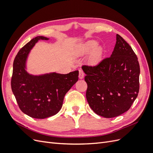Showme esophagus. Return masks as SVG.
Returning <instances> with one entry per match:
<instances>
[{"label": "esophagus", "instance_id": "obj_1", "mask_svg": "<svg viewBox=\"0 0 153 153\" xmlns=\"http://www.w3.org/2000/svg\"><path fill=\"white\" fill-rule=\"evenodd\" d=\"M84 72L83 71L82 69H79V78L80 79H82V78H84Z\"/></svg>", "mask_w": 153, "mask_h": 153}]
</instances>
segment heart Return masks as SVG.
<instances>
[{"label": "heart", "mask_w": 153, "mask_h": 153, "mask_svg": "<svg viewBox=\"0 0 153 153\" xmlns=\"http://www.w3.org/2000/svg\"><path fill=\"white\" fill-rule=\"evenodd\" d=\"M98 45V42L95 40L88 41L85 43L82 44L80 48V52L81 54H87L92 50V52L89 55V61L92 65H97L103 59V48L101 46Z\"/></svg>", "instance_id": "b5f03b06"}]
</instances>
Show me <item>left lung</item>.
Wrapping results in <instances>:
<instances>
[{
	"mask_svg": "<svg viewBox=\"0 0 153 153\" xmlns=\"http://www.w3.org/2000/svg\"><path fill=\"white\" fill-rule=\"evenodd\" d=\"M108 58L96 66H82L86 74V98L100 116L112 118L126 112L139 91L140 66L136 54L121 36Z\"/></svg>",
	"mask_w": 153,
	"mask_h": 153,
	"instance_id": "8db88e82",
	"label": "left lung"
}]
</instances>
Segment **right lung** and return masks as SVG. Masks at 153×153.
<instances>
[{
  "label": "right lung",
  "instance_id": "obj_1",
  "mask_svg": "<svg viewBox=\"0 0 153 153\" xmlns=\"http://www.w3.org/2000/svg\"><path fill=\"white\" fill-rule=\"evenodd\" d=\"M48 39L44 36L31 39L20 50L13 62L12 91L20 110L32 118L45 119L57 114L64 96L78 80V71L33 75L25 70L27 59L35 44Z\"/></svg>",
  "mask_w": 153,
  "mask_h": 153
}]
</instances>
